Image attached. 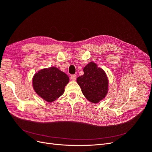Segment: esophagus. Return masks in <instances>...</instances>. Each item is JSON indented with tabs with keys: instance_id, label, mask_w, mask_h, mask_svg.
Instances as JSON below:
<instances>
[{
	"instance_id": "esophagus-1",
	"label": "esophagus",
	"mask_w": 152,
	"mask_h": 152,
	"mask_svg": "<svg viewBox=\"0 0 152 152\" xmlns=\"http://www.w3.org/2000/svg\"><path fill=\"white\" fill-rule=\"evenodd\" d=\"M71 79L72 81H75L76 80V75H72L71 76Z\"/></svg>"
}]
</instances>
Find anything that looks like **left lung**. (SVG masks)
Wrapping results in <instances>:
<instances>
[{
    "mask_svg": "<svg viewBox=\"0 0 152 152\" xmlns=\"http://www.w3.org/2000/svg\"><path fill=\"white\" fill-rule=\"evenodd\" d=\"M83 71L84 75L76 80L83 95L93 103L99 102L108 91V79L104 71L91 62L85 67Z\"/></svg>",
    "mask_w": 152,
    "mask_h": 152,
    "instance_id": "left-lung-1",
    "label": "left lung"
}]
</instances>
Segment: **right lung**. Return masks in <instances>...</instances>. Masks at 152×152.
<instances>
[{
  "instance_id": "obj_1",
  "label": "right lung",
  "mask_w": 152,
  "mask_h": 152,
  "mask_svg": "<svg viewBox=\"0 0 152 152\" xmlns=\"http://www.w3.org/2000/svg\"><path fill=\"white\" fill-rule=\"evenodd\" d=\"M69 78L56 67L39 71L33 79V86L37 94L48 102L55 101L64 92Z\"/></svg>"
}]
</instances>
